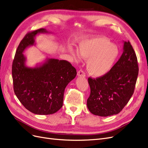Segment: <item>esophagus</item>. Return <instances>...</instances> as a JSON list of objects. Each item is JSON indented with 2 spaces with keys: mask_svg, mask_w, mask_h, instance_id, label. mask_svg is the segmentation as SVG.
Here are the masks:
<instances>
[{
  "mask_svg": "<svg viewBox=\"0 0 148 148\" xmlns=\"http://www.w3.org/2000/svg\"><path fill=\"white\" fill-rule=\"evenodd\" d=\"M77 75L78 77H85V74L84 73V71H82V70H79L78 72H77Z\"/></svg>",
  "mask_w": 148,
  "mask_h": 148,
  "instance_id": "obj_1",
  "label": "esophagus"
}]
</instances>
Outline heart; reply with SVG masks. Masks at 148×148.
Here are the masks:
<instances>
[{"label": "heart", "mask_w": 148, "mask_h": 148, "mask_svg": "<svg viewBox=\"0 0 148 148\" xmlns=\"http://www.w3.org/2000/svg\"><path fill=\"white\" fill-rule=\"evenodd\" d=\"M76 52L69 48V51L75 61L81 58L88 59L87 70L95 77H99L110 71L119 56L118 47L110 42L108 38L95 36L80 40Z\"/></svg>", "instance_id": "1"}]
</instances>
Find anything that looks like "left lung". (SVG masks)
<instances>
[{"label": "left lung", "mask_w": 148, "mask_h": 148, "mask_svg": "<svg viewBox=\"0 0 148 148\" xmlns=\"http://www.w3.org/2000/svg\"><path fill=\"white\" fill-rule=\"evenodd\" d=\"M138 74L137 58L129 41H124L123 52L106 75L88 78L91 92L87 99L90 112L108 116L121 112L132 97Z\"/></svg>", "instance_id": "left-lung-1"}]
</instances>
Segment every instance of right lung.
Listing matches in <instances>:
<instances>
[{"mask_svg":"<svg viewBox=\"0 0 148 148\" xmlns=\"http://www.w3.org/2000/svg\"><path fill=\"white\" fill-rule=\"evenodd\" d=\"M49 33L45 29L28 33L19 43L12 65L16 96L26 109L40 115L55 113L62 107L64 89L77 74L66 60L47 58L35 67L26 65L24 51L36 45L37 34Z\"/></svg>","mask_w":148,"mask_h":148,"instance_id":"right-lung-1","label":"right lung"}]
</instances>
